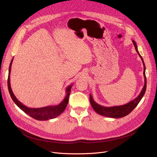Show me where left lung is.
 Returning a JSON list of instances; mask_svg holds the SVG:
<instances>
[{
    "mask_svg": "<svg viewBox=\"0 0 157 157\" xmlns=\"http://www.w3.org/2000/svg\"><path fill=\"white\" fill-rule=\"evenodd\" d=\"M132 43L134 45L135 49L139 55V56L141 57V59L142 60L143 65H144V71H143V74H144V86L141 90V93L138 95L137 98H136L135 99L132 100V101L129 102L128 103H127L124 105H117V106H112V107H104L102 105H101L99 104H98L96 102L94 101L93 99V97L91 94H90V104H91L93 109L94 111L98 113V114L102 115V116L106 117H109V118H120L124 117L127 115H128L130 112L132 111L136 107L137 105V104L139 103V102L141 101V98L144 96L145 92H146V74H145V65L144 62L143 60V59L141 55L139 54L138 49H137V46L134 40H132Z\"/></svg>",
    "mask_w": 157,
    "mask_h": 157,
    "instance_id": "left-lung-1",
    "label": "left lung"
}]
</instances>
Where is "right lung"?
I'll return each instance as SVG.
<instances>
[{
	"mask_svg": "<svg viewBox=\"0 0 157 157\" xmlns=\"http://www.w3.org/2000/svg\"><path fill=\"white\" fill-rule=\"evenodd\" d=\"M13 60V58L11 60V62L10 65L9 74H8V79H7V86H8V90H9V92L10 94L12 100L14 101V102L16 105H18V108L26 114L29 115V116L31 117L32 118H34L35 120H40V121H44L49 119H53L57 117L58 116H59L60 114H62L65 109L66 107H67V104L69 102V97L71 91V88H72V84L70 85L69 86L67 87V88H66L65 90L66 95L63 101H62V102H60L59 104L55 105L46 106V107H43V108H28V107L23 105L21 102H20L17 99V98H16V97H15L14 94L12 91L11 84H10V73H11V65H12Z\"/></svg>",
	"mask_w": 157,
	"mask_h": 157,
	"instance_id": "add662e5",
	"label": "right lung"
}]
</instances>
